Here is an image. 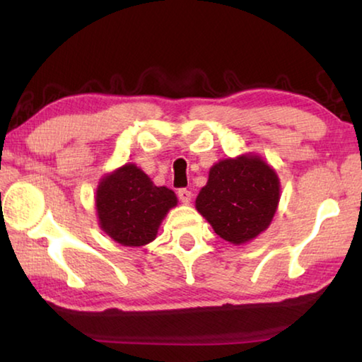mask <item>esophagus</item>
I'll return each instance as SVG.
<instances>
[{"mask_svg":"<svg viewBox=\"0 0 362 362\" xmlns=\"http://www.w3.org/2000/svg\"><path fill=\"white\" fill-rule=\"evenodd\" d=\"M177 194H179V199L182 201L183 204H188L189 201H192V192L187 188H180L179 192H177Z\"/></svg>","mask_w":362,"mask_h":362,"instance_id":"34e87169","label":"esophagus"}]
</instances>
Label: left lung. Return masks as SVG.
I'll list each match as a JSON object with an SVG mask.
<instances>
[{"mask_svg":"<svg viewBox=\"0 0 362 362\" xmlns=\"http://www.w3.org/2000/svg\"><path fill=\"white\" fill-rule=\"evenodd\" d=\"M278 203L276 173L260 158L240 156L212 166L196 209L220 238L241 244L268 228Z\"/></svg>","mask_w":362,"mask_h":362,"instance_id":"1","label":"left lung"}]
</instances>
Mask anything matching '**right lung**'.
<instances>
[{"label": "right lung", "instance_id": "obj_1", "mask_svg": "<svg viewBox=\"0 0 362 362\" xmlns=\"http://www.w3.org/2000/svg\"><path fill=\"white\" fill-rule=\"evenodd\" d=\"M102 230L122 246H144L155 240L159 223L177 204L173 189L156 187L134 164L115 170L97 189Z\"/></svg>", "mask_w": 362, "mask_h": 362}]
</instances>
